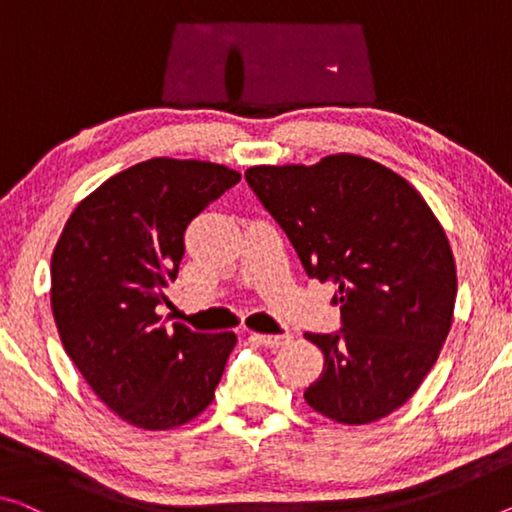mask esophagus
Masks as SVG:
<instances>
[{
    "mask_svg": "<svg viewBox=\"0 0 512 512\" xmlns=\"http://www.w3.org/2000/svg\"><path fill=\"white\" fill-rule=\"evenodd\" d=\"M251 338H254V341H258L261 345H265V348H270V350H277V348H281L283 343H288L290 336L288 332L286 334H251Z\"/></svg>",
    "mask_w": 512,
    "mask_h": 512,
    "instance_id": "1",
    "label": "esophagus"
}]
</instances>
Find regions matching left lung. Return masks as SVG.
I'll list each match as a JSON object with an SVG mask.
<instances>
[{"label":"left lung","mask_w":512,"mask_h":512,"mask_svg":"<svg viewBox=\"0 0 512 512\" xmlns=\"http://www.w3.org/2000/svg\"><path fill=\"white\" fill-rule=\"evenodd\" d=\"M245 178L306 274L338 286L343 327L304 334L325 355L304 400L345 426L396 412L451 332L458 277L442 224L405 178L361 155L263 164Z\"/></svg>","instance_id":"1"}]
</instances>
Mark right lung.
I'll return each instance as SVG.
<instances>
[{"label":"right lung","mask_w":512,"mask_h":512,"mask_svg":"<svg viewBox=\"0 0 512 512\" xmlns=\"http://www.w3.org/2000/svg\"><path fill=\"white\" fill-rule=\"evenodd\" d=\"M238 180L224 164L153 157L105 180L61 231L50 265L61 343L130 426H183L215 398L238 338L167 329L155 306L169 302L187 224Z\"/></svg>","instance_id":"1"}]
</instances>
